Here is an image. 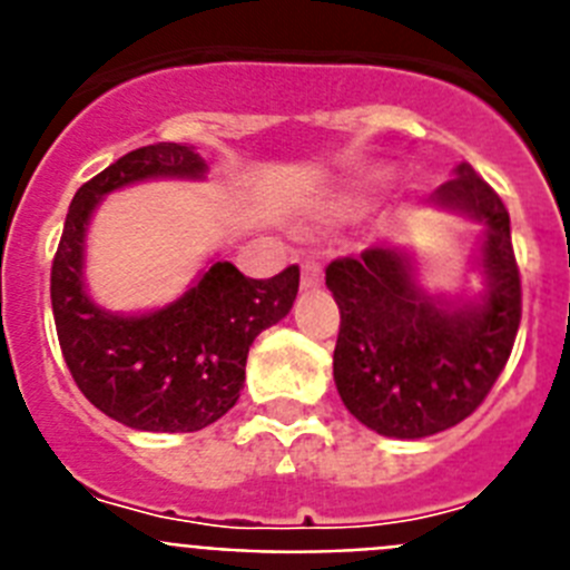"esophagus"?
<instances>
[{"label":"esophagus","instance_id":"esophagus-1","mask_svg":"<svg viewBox=\"0 0 570 570\" xmlns=\"http://www.w3.org/2000/svg\"><path fill=\"white\" fill-rule=\"evenodd\" d=\"M322 285V265L314 259L302 262V288H316Z\"/></svg>","mask_w":570,"mask_h":570}]
</instances>
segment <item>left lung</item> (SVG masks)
<instances>
[{"label": "left lung", "instance_id": "obj_1", "mask_svg": "<svg viewBox=\"0 0 570 570\" xmlns=\"http://www.w3.org/2000/svg\"><path fill=\"white\" fill-rule=\"evenodd\" d=\"M431 203L488 228L476 305L445 308L414 282L402 250L374 245L325 268L340 305L334 380L342 402L382 436L422 440L471 416L502 374L522 320L520 265L500 194L462 163Z\"/></svg>", "mask_w": 570, "mask_h": 570}]
</instances>
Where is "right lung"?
<instances>
[{
	"mask_svg": "<svg viewBox=\"0 0 570 570\" xmlns=\"http://www.w3.org/2000/svg\"><path fill=\"white\" fill-rule=\"evenodd\" d=\"M205 159L188 145L156 142L119 156L82 185L65 216L50 305L68 371L90 405L136 431L188 434L225 416L239 400L248 347L288 314L299 265L250 279L214 262L168 308L116 316L97 308L82 285L85 225L110 190L150 176H203Z\"/></svg>",
	"mask_w": 570,
	"mask_h": 570,
	"instance_id": "obj_1",
	"label": "right lung"
}]
</instances>
